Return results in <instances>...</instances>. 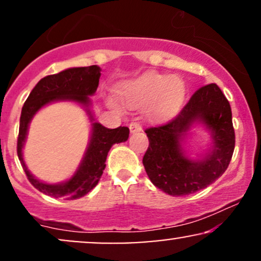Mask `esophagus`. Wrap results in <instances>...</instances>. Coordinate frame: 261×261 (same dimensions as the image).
Wrapping results in <instances>:
<instances>
[{
    "mask_svg": "<svg viewBox=\"0 0 261 261\" xmlns=\"http://www.w3.org/2000/svg\"><path fill=\"white\" fill-rule=\"evenodd\" d=\"M141 130H142V126H141V124H139V122H131V124H130V133L131 134L140 133Z\"/></svg>",
    "mask_w": 261,
    "mask_h": 261,
    "instance_id": "esophagus-1",
    "label": "esophagus"
}]
</instances>
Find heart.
<instances>
[{
    "instance_id": "heart-1",
    "label": "heart",
    "mask_w": 261,
    "mask_h": 261,
    "mask_svg": "<svg viewBox=\"0 0 261 261\" xmlns=\"http://www.w3.org/2000/svg\"><path fill=\"white\" fill-rule=\"evenodd\" d=\"M185 92L184 81L179 77L147 72L125 83L119 89V98L130 108L146 107L152 120H163L180 109Z\"/></svg>"
}]
</instances>
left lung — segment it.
I'll list each match as a JSON object with an SVG mask.
<instances>
[{
    "instance_id": "obj_1",
    "label": "left lung",
    "mask_w": 261,
    "mask_h": 261,
    "mask_svg": "<svg viewBox=\"0 0 261 261\" xmlns=\"http://www.w3.org/2000/svg\"><path fill=\"white\" fill-rule=\"evenodd\" d=\"M194 123H202L212 134V149L200 160L189 159L182 147L185 135ZM149 145L143 167L154 187L172 196L196 193L226 172L234 151V128L229 101L216 83L191 95L173 120L146 128Z\"/></svg>"
}]
</instances>
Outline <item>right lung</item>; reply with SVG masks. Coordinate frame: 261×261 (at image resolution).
I'll use <instances>...</instances> for the list:
<instances>
[{
  "label": "right lung",
  "instance_id": "add662e5",
  "mask_svg": "<svg viewBox=\"0 0 261 261\" xmlns=\"http://www.w3.org/2000/svg\"><path fill=\"white\" fill-rule=\"evenodd\" d=\"M99 79L100 67L97 65L67 68L56 74H50L39 81L22 108L17 141L18 158L33 187L46 195L67 200H76L87 195L99 181L106 168L108 152L114 143L125 142L128 139L130 130L126 126L108 128L99 122H93L94 119L89 110V95H93L97 91ZM59 100L76 101L86 108L92 122L91 140L76 173L67 182L46 185L38 181L26 168L22 160V147L32 116L46 103Z\"/></svg>",
  "mask_w": 261,
  "mask_h": 261
}]
</instances>
